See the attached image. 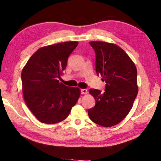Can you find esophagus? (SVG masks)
Instances as JSON below:
<instances>
[{
    "mask_svg": "<svg viewBox=\"0 0 161 161\" xmlns=\"http://www.w3.org/2000/svg\"><path fill=\"white\" fill-rule=\"evenodd\" d=\"M87 92H88L87 90L86 89H81V93H82V94H85H85L87 93Z\"/></svg>",
    "mask_w": 161,
    "mask_h": 161,
    "instance_id": "34e87169",
    "label": "esophagus"
}]
</instances>
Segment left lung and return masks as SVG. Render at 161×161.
I'll use <instances>...</instances> for the list:
<instances>
[{
  "mask_svg": "<svg viewBox=\"0 0 161 161\" xmlns=\"http://www.w3.org/2000/svg\"><path fill=\"white\" fill-rule=\"evenodd\" d=\"M89 44L96 53V73L107 84L104 93L89 89L96 105L89 109L88 115L101 126H113L127 116L138 93L136 68L119 46L105 42Z\"/></svg>",
  "mask_w": 161,
  "mask_h": 161,
  "instance_id": "1",
  "label": "left lung"
}]
</instances>
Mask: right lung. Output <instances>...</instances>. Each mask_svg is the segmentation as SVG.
Listing matches in <instances>:
<instances>
[{"instance_id": "add662e5", "label": "right lung", "mask_w": 161, "mask_h": 161, "mask_svg": "<svg viewBox=\"0 0 161 161\" xmlns=\"http://www.w3.org/2000/svg\"><path fill=\"white\" fill-rule=\"evenodd\" d=\"M78 44V42H65L42 47L22 69L25 103L42 123L53 124L64 120L79 99V88L68 87L58 80Z\"/></svg>"}]
</instances>
